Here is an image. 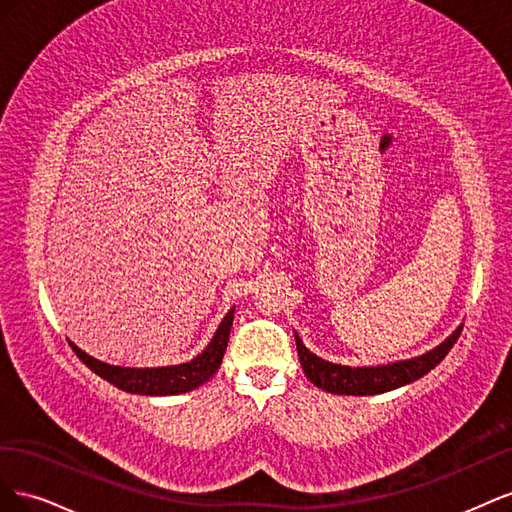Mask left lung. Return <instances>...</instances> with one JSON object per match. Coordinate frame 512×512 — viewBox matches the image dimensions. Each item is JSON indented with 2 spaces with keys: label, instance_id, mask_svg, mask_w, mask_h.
Segmentation results:
<instances>
[{
  "label": "left lung",
  "instance_id": "left-lung-1",
  "mask_svg": "<svg viewBox=\"0 0 512 512\" xmlns=\"http://www.w3.org/2000/svg\"><path fill=\"white\" fill-rule=\"evenodd\" d=\"M461 333V327H457L451 335H448L442 344L436 348L427 350L425 354H418L414 359H404L386 365L376 367H348L320 359L318 354L309 352L303 344L299 333L294 331V339H297V350H299V361L303 365V371L307 380L316 384L318 389L333 393V395H380L399 389V386H406L436 367L448 350L453 348L457 337Z\"/></svg>",
  "mask_w": 512,
  "mask_h": 512
}]
</instances>
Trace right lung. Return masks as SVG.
<instances>
[{
	"label": "right lung",
	"mask_w": 512,
	"mask_h": 512,
	"mask_svg": "<svg viewBox=\"0 0 512 512\" xmlns=\"http://www.w3.org/2000/svg\"><path fill=\"white\" fill-rule=\"evenodd\" d=\"M232 320H235V307H230V312L220 322V327L213 333L207 348L198 356H194L192 361L179 363V365L121 367V365H111L100 359H94V356L81 350L74 342H70V346L91 371H96L100 378L111 382L121 391L134 393V395H149V397L181 395V393H190L198 389L200 384H205L215 371H218L228 346Z\"/></svg>",
	"instance_id": "add662e5"
}]
</instances>
